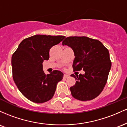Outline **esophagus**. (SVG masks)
<instances>
[{"label": "esophagus", "mask_w": 127, "mask_h": 127, "mask_svg": "<svg viewBox=\"0 0 127 127\" xmlns=\"http://www.w3.org/2000/svg\"><path fill=\"white\" fill-rule=\"evenodd\" d=\"M69 75H66V74H64V79H67V78H68L69 77Z\"/></svg>", "instance_id": "34e87169"}]
</instances>
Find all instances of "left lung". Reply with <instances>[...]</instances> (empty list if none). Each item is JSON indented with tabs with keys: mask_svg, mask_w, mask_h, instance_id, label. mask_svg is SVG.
I'll list each match as a JSON object with an SVG mask.
<instances>
[{
	"mask_svg": "<svg viewBox=\"0 0 127 127\" xmlns=\"http://www.w3.org/2000/svg\"><path fill=\"white\" fill-rule=\"evenodd\" d=\"M62 45L71 47L75 58L74 71H85L84 74H71L76 82L70 88L71 95L80 101L94 99L101 94L107 81L112 63L109 52L97 39L86 36H69Z\"/></svg>",
	"mask_w": 127,
	"mask_h": 127,
	"instance_id": "8db88e82",
	"label": "left lung"
}]
</instances>
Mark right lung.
I'll return each instance as SVG.
<instances>
[{
	"label": "right lung",
	"mask_w": 127,
	"mask_h": 127,
	"mask_svg": "<svg viewBox=\"0 0 127 127\" xmlns=\"http://www.w3.org/2000/svg\"><path fill=\"white\" fill-rule=\"evenodd\" d=\"M65 38L61 35H33L21 41L12 55L14 81L21 93L31 101L43 103L52 99L57 84L63 79L64 74L60 71L45 74L42 63L49 59L50 49Z\"/></svg>",
	"instance_id": "right-lung-1"
}]
</instances>
